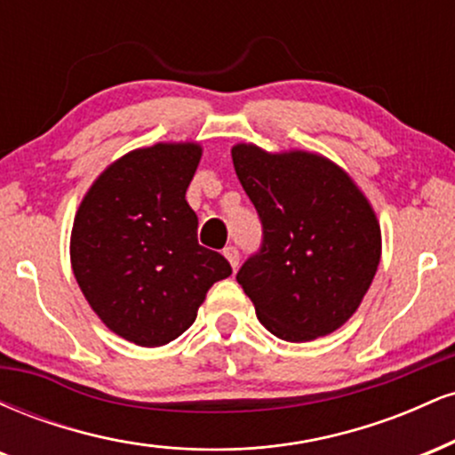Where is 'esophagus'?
<instances>
[{"mask_svg": "<svg viewBox=\"0 0 455 455\" xmlns=\"http://www.w3.org/2000/svg\"><path fill=\"white\" fill-rule=\"evenodd\" d=\"M224 257H227L228 263H231L233 269H237V265H239V250L235 248V245H227V248H224Z\"/></svg>", "mask_w": 455, "mask_h": 455, "instance_id": "esophagus-1", "label": "esophagus"}]
</instances>
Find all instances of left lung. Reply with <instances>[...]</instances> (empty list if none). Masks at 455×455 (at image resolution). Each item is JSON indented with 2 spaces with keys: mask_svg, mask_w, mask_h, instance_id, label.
I'll return each instance as SVG.
<instances>
[{
  "mask_svg": "<svg viewBox=\"0 0 455 455\" xmlns=\"http://www.w3.org/2000/svg\"><path fill=\"white\" fill-rule=\"evenodd\" d=\"M263 224V243L237 282L259 321L286 342L336 331L368 293L380 260L372 205L338 164L310 151L231 149Z\"/></svg>",
  "mask_w": 455,
  "mask_h": 455,
  "instance_id": "obj_1",
  "label": "left lung"
}]
</instances>
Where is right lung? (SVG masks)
<instances>
[{
	"instance_id": "1",
	"label": "right lung",
	"mask_w": 455,
	"mask_h": 455,
	"mask_svg": "<svg viewBox=\"0 0 455 455\" xmlns=\"http://www.w3.org/2000/svg\"><path fill=\"white\" fill-rule=\"evenodd\" d=\"M198 143H158L115 160L75 216L70 260L92 310L139 347H162L195 323L213 282L231 275L222 254L198 245L186 190Z\"/></svg>"
}]
</instances>
